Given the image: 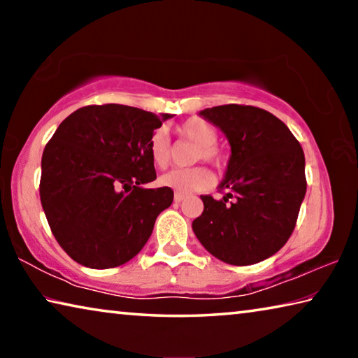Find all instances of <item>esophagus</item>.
Returning a JSON list of instances; mask_svg holds the SVG:
<instances>
[{"label": "esophagus", "mask_w": 358, "mask_h": 358, "mask_svg": "<svg viewBox=\"0 0 358 358\" xmlns=\"http://www.w3.org/2000/svg\"><path fill=\"white\" fill-rule=\"evenodd\" d=\"M173 201H175V203H180V202H183V201H185V196H183V194H175Z\"/></svg>", "instance_id": "esophagus-1"}]
</instances>
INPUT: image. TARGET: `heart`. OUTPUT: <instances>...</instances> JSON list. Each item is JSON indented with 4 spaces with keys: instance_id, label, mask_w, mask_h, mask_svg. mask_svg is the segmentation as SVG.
<instances>
[{
    "instance_id": "obj_1",
    "label": "heart",
    "mask_w": 358,
    "mask_h": 358,
    "mask_svg": "<svg viewBox=\"0 0 358 358\" xmlns=\"http://www.w3.org/2000/svg\"><path fill=\"white\" fill-rule=\"evenodd\" d=\"M178 132L180 136L197 145V159L213 162V164H220L222 161L221 151L215 147L217 142V132L207 121L201 118H189L178 126ZM148 151L156 167L162 169L171 162V143H169L164 131L157 129L153 132L148 143ZM159 185L177 194L205 191L213 185V173L205 167L173 169V171L162 175Z\"/></svg>"
}]
</instances>
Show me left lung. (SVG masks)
I'll list each match as a JSON object with an SVG mask.
<instances>
[{"mask_svg": "<svg viewBox=\"0 0 358 358\" xmlns=\"http://www.w3.org/2000/svg\"><path fill=\"white\" fill-rule=\"evenodd\" d=\"M222 131L230 157L221 201L201 196L203 213L192 221L197 240L230 265L268 259L294 232L306 194L305 155L286 124L252 106L227 104L199 112Z\"/></svg>", "mask_w": 358, "mask_h": 358, "instance_id": "1", "label": "left lung"}]
</instances>
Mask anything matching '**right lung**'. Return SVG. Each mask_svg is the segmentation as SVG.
Returning <instances> with one entry per match:
<instances>
[{"label":"right lung","instance_id":"obj_1","mask_svg":"<svg viewBox=\"0 0 358 358\" xmlns=\"http://www.w3.org/2000/svg\"><path fill=\"white\" fill-rule=\"evenodd\" d=\"M171 113L104 104L72 112L42 153L41 203L59 246L83 266L113 268L141 252L172 205L148 143Z\"/></svg>","mask_w":358,"mask_h":358}]
</instances>
